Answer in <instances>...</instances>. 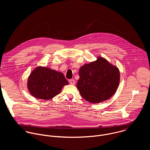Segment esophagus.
Returning <instances> with one entry per match:
<instances>
[{"label":"esophagus","mask_w":150,"mask_h":150,"mask_svg":"<svg viewBox=\"0 0 150 150\" xmlns=\"http://www.w3.org/2000/svg\"><path fill=\"white\" fill-rule=\"evenodd\" d=\"M69 83H70V84L71 85H74V84H75L76 81H75V80H74L71 79V80H70L69 81Z\"/></svg>","instance_id":"obj_1"}]
</instances>
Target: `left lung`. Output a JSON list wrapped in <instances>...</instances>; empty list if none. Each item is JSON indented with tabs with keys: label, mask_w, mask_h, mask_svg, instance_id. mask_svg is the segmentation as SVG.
<instances>
[{
	"label": "left lung",
	"mask_w": 150,
	"mask_h": 150,
	"mask_svg": "<svg viewBox=\"0 0 150 150\" xmlns=\"http://www.w3.org/2000/svg\"><path fill=\"white\" fill-rule=\"evenodd\" d=\"M79 76L77 88L81 96L91 103H99L110 99L120 81L118 68L102 57L83 65Z\"/></svg>",
	"instance_id": "8db88e82"
}]
</instances>
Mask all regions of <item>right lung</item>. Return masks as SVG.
Masks as SVG:
<instances>
[{
	"instance_id": "add662e5",
	"label": "right lung",
	"mask_w": 150,
	"mask_h": 150,
	"mask_svg": "<svg viewBox=\"0 0 150 150\" xmlns=\"http://www.w3.org/2000/svg\"><path fill=\"white\" fill-rule=\"evenodd\" d=\"M69 82L62 73L39 66L30 74L27 81L29 93L39 99L50 100L58 95Z\"/></svg>"
}]
</instances>
